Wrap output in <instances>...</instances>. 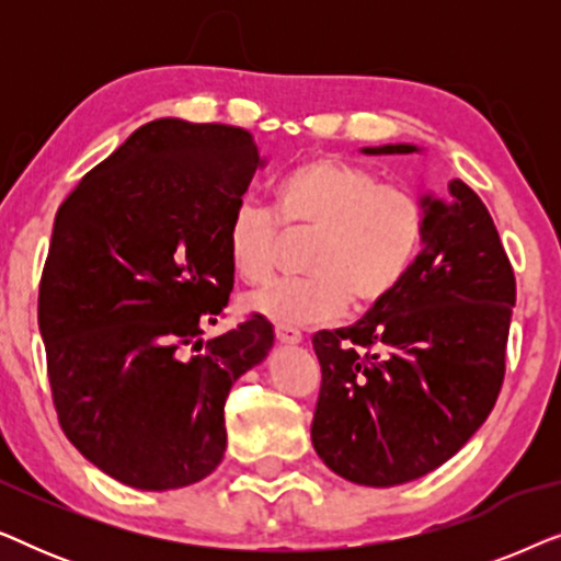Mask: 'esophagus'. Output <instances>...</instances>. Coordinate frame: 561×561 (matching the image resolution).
I'll list each match as a JSON object with an SVG mask.
<instances>
[{
	"label": "esophagus",
	"mask_w": 561,
	"mask_h": 561,
	"mask_svg": "<svg viewBox=\"0 0 561 561\" xmlns=\"http://www.w3.org/2000/svg\"><path fill=\"white\" fill-rule=\"evenodd\" d=\"M275 340H278L280 344H298L304 340L301 336V332H298V329H294V327H283V324H278L275 327Z\"/></svg>",
	"instance_id": "34e87169"
}]
</instances>
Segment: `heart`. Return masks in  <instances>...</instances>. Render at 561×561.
I'll list each match as a JSON object with an SVG mask.
<instances>
[{
	"label": "heart",
	"mask_w": 561,
	"mask_h": 561,
	"mask_svg": "<svg viewBox=\"0 0 561 561\" xmlns=\"http://www.w3.org/2000/svg\"><path fill=\"white\" fill-rule=\"evenodd\" d=\"M426 232L413 191L382 183L373 168L321 156L296 165L275 186V217L244 198L232 209L225 248L234 275L265 286L278 265L283 234L311 237L301 271L311 278L278 283L250 298L252 311L283 327L324 324L347 304L367 311L386 301L409 273Z\"/></svg>",
	"instance_id": "1"
}]
</instances>
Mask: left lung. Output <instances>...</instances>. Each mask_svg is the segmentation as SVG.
Wrapping results in <instances>:
<instances>
[{
  "label": "left lung",
  "instance_id": "1",
  "mask_svg": "<svg viewBox=\"0 0 561 561\" xmlns=\"http://www.w3.org/2000/svg\"><path fill=\"white\" fill-rule=\"evenodd\" d=\"M447 191L421 198L424 248L401 286L357 324L311 340L321 365L313 449L357 485L390 488L436 470L501 393L516 275L480 196L459 179Z\"/></svg>",
  "mask_w": 561,
  "mask_h": 561
}]
</instances>
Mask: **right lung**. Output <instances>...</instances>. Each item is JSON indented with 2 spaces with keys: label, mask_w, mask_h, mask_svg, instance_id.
<instances>
[{
  "label": "right lung",
  "mask_w": 561,
  "mask_h": 561,
  "mask_svg": "<svg viewBox=\"0 0 561 561\" xmlns=\"http://www.w3.org/2000/svg\"><path fill=\"white\" fill-rule=\"evenodd\" d=\"M260 163L248 129L156 119L56 214L37 296L53 405L68 442L129 488L217 470L229 388L273 347L260 313L198 340L232 294L225 229Z\"/></svg>",
  "instance_id": "add662e5"
}]
</instances>
